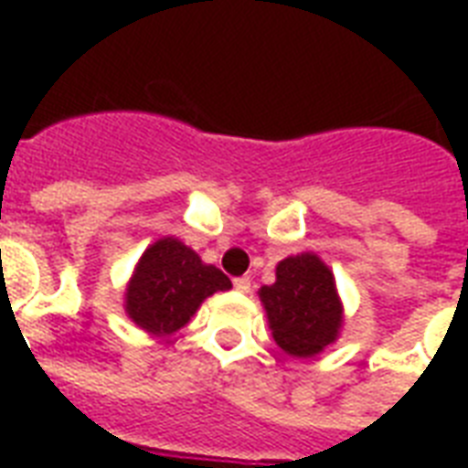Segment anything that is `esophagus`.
Returning a JSON list of instances; mask_svg holds the SVG:
<instances>
[{"label": "esophagus", "instance_id": "1", "mask_svg": "<svg viewBox=\"0 0 468 468\" xmlns=\"http://www.w3.org/2000/svg\"><path fill=\"white\" fill-rule=\"evenodd\" d=\"M233 286H235V292L248 293L250 292V277H238L233 282Z\"/></svg>", "mask_w": 468, "mask_h": 468}]
</instances>
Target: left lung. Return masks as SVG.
I'll list each match as a JSON object with an SVG mask.
<instances>
[{"instance_id":"1","label":"left lung","mask_w":468,"mask_h":468,"mask_svg":"<svg viewBox=\"0 0 468 468\" xmlns=\"http://www.w3.org/2000/svg\"><path fill=\"white\" fill-rule=\"evenodd\" d=\"M271 335L292 356H315L337 340L342 303L333 271L313 252L277 264V282L260 289Z\"/></svg>"}]
</instances>
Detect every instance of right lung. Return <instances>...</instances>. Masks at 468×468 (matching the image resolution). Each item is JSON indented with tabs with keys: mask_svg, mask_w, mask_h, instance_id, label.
Here are the masks:
<instances>
[{
	"mask_svg": "<svg viewBox=\"0 0 468 468\" xmlns=\"http://www.w3.org/2000/svg\"><path fill=\"white\" fill-rule=\"evenodd\" d=\"M230 279L176 238H162L143 252L126 286V313L150 335H172L191 320L204 299L228 292Z\"/></svg>",
	"mask_w": 468,
	"mask_h": 468,
	"instance_id": "right-lung-1",
	"label": "right lung"
}]
</instances>
